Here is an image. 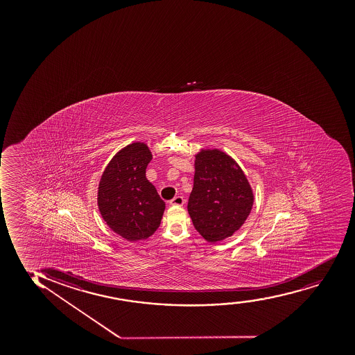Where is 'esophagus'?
I'll return each mask as SVG.
<instances>
[{"mask_svg": "<svg viewBox=\"0 0 355 355\" xmlns=\"http://www.w3.org/2000/svg\"><path fill=\"white\" fill-rule=\"evenodd\" d=\"M184 198H182V196H175V198H174V199L171 200V201H169V205H171V206H182V205H184Z\"/></svg>", "mask_w": 355, "mask_h": 355, "instance_id": "1", "label": "esophagus"}]
</instances>
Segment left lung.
Here are the masks:
<instances>
[{"label":"left lung","mask_w":355,"mask_h":355,"mask_svg":"<svg viewBox=\"0 0 355 355\" xmlns=\"http://www.w3.org/2000/svg\"><path fill=\"white\" fill-rule=\"evenodd\" d=\"M194 161V186L188 213L196 231L208 243L232 236L252 209L249 180L232 156L218 148H201Z\"/></svg>","instance_id":"left-lung-1"}]
</instances>
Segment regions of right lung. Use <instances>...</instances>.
Segmentation results:
<instances>
[{
    "label": "right lung",
    "instance_id": "add662e5",
    "mask_svg": "<svg viewBox=\"0 0 355 355\" xmlns=\"http://www.w3.org/2000/svg\"><path fill=\"white\" fill-rule=\"evenodd\" d=\"M153 153L132 142L114 154L98 184L97 205L106 225L128 241L148 239L159 228L166 204L146 178Z\"/></svg>",
    "mask_w": 355,
    "mask_h": 355
}]
</instances>
